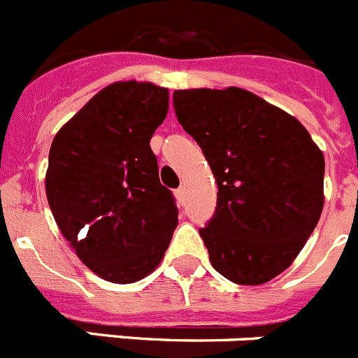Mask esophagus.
I'll use <instances>...</instances> for the list:
<instances>
[{
	"label": "esophagus",
	"instance_id": "34e87169",
	"mask_svg": "<svg viewBox=\"0 0 358 358\" xmlns=\"http://www.w3.org/2000/svg\"><path fill=\"white\" fill-rule=\"evenodd\" d=\"M175 196H176V200H178L180 205L185 203V189H183V187L176 189V191H175Z\"/></svg>",
	"mask_w": 358,
	"mask_h": 358
}]
</instances>
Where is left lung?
Listing matches in <instances>:
<instances>
[{
    "mask_svg": "<svg viewBox=\"0 0 358 358\" xmlns=\"http://www.w3.org/2000/svg\"><path fill=\"white\" fill-rule=\"evenodd\" d=\"M173 106L217 183L214 216L200 229L214 270L236 285L270 281L321 217V149L299 120L247 90H176Z\"/></svg>",
    "mask_w": 358,
    "mask_h": 358,
    "instance_id": "8db88e82",
    "label": "left lung"
}]
</instances>
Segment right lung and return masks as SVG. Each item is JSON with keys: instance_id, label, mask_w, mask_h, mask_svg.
Wrapping results in <instances>:
<instances>
[{"instance_id": "1", "label": "right lung", "mask_w": 358, "mask_h": 358, "mask_svg": "<svg viewBox=\"0 0 358 358\" xmlns=\"http://www.w3.org/2000/svg\"><path fill=\"white\" fill-rule=\"evenodd\" d=\"M169 108L166 88L115 83L55 135L46 198L64 238L111 282L153 272L178 225L175 196L158 178L149 141Z\"/></svg>"}]
</instances>
